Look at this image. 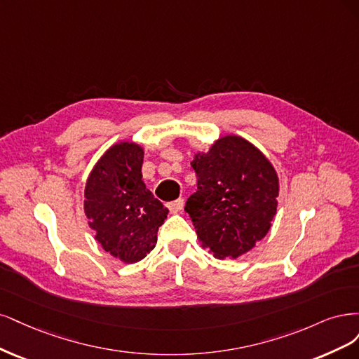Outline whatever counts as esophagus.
I'll list each match as a JSON object with an SVG mask.
<instances>
[{
	"label": "esophagus",
	"instance_id": "esophagus-1",
	"mask_svg": "<svg viewBox=\"0 0 359 359\" xmlns=\"http://www.w3.org/2000/svg\"><path fill=\"white\" fill-rule=\"evenodd\" d=\"M183 204H184L183 198H179V200H176V201L168 203V209H170L171 213H177V212H180V210L183 209Z\"/></svg>",
	"mask_w": 359,
	"mask_h": 359
}]
</instances>
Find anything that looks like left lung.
Segmentation results:
<instances>
[{
	"mask_svg": "<svg viewBox=\"0 0 359 359\" xmlns=\"http://www.w3.org/2000/svg\"><path fill=\"white\" fill-rule=\"evenodd\" d=\"M191 165L196 192L184 212L203 246L219 259L246 253L269 233L276 215L279 179L270 161L245 138L226 135Z\"/></svg>",
	"mask_w": 359,
	"mask_h": 359,
	"instance_id": "left-lung-1",
	"label": "left lung"
}]
</instances>
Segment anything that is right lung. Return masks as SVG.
Segmentation results:
<instances>
[{"mask_svg": "<svg viewBox=\"0 0 359 359\" xmlns=\"http://www.w3.org/2000/svg\"><path fill=\"white\" fill-rule=\"evenodd\" d=\"M143 155L138 144H114L92 170L85 188V213L95 238L110 255L128 264L155 248L168 215L142 180Z\"/></svg>", "mask_w": 359, "mask_h": 359, "instance_id": "add662e5", "label": "right lung"}]
</instances>
